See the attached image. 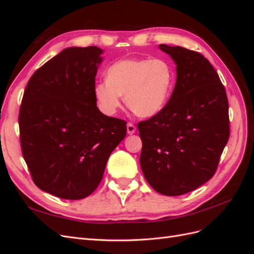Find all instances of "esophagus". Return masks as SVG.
<instances>
[{
    "instance_id": "obj_1",
    "label": "esophagus",
    "mask_w": 254,
    "mask_h": 254,
    "mask_svg": "<svg viewBox=\"0 0 254 254\" xmlns=\"http://www.w3.org/2000/svg\"><path fill=\"white\" fill-rule=\"evenodd\" d=\"M135 132V126L131 123H128L127 124V133L128 134H133Z\"/></svg>"
}]
</instances>
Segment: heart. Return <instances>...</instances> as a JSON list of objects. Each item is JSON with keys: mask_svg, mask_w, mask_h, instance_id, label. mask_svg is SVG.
Here are the masks:
<instances>
[{"mask_svg": "<svg viewBox=\"0 0 254 254\" xmlns=\"http://www.w3.org/2000/svg\"><path fill=\"white\" fill-rule=\"evenodd\" d=\"M174 71L164 59L127 58L114 63L107 71V80L94 86L99 110L117 113L122 95L137 117L152 118L162 111L170 99Z\"/></svg>", "mask_w": 254, "mask_h": 254, "instance_id": "obj_1", "label": "heart"}]
</instances>
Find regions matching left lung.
Returning a JSON list of instances; mask_svg holds the SVG:
<instances>
[{
    "instance_id": "left-lung-1",
    "label": "left lung",
    "mask_w": 254,
    "mask_h": 254,
    "mask_svg": "<svg viewBox=\"0 0 254 254\" xmlns=\"http://www.w3.org/2000/svg\"><path fill=\"white\" fill-rule=\"evenodd\" d=\"M176 64L177 79L165 108L137 124L140 164L160 194L179 196L209 181L230 135L224 84L200 53L160 44Z\"/></svg>"
}]
</instances>
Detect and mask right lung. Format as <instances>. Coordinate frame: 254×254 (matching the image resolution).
Here are the masks:
<instances>
[{
  "label": "right lung",
  "mask_w": 254,
  "mask_h": 254,
  "mask_svg": "<svg viewBox=\"0 0 254 254\" xmlns=\"http://www.w3.org/2000/svg\"><path fill=\"white\" fill-rule=\"evenodd\" d=\"M97 47L67 48L33 74L19 113L22 155L36 186L64 199L91 195L111 152L126 136V122L96 106Z\"/></svg>",
  "instance_id": "obj_1"
}]
</instances>
